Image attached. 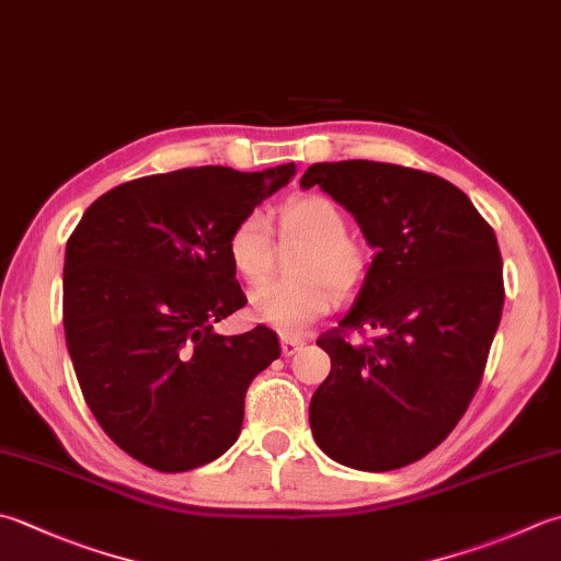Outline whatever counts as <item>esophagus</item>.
<instances>
[{"label":"esophagus","instance_id":"34e87169","mask_svg":"<svg viewBox=\"0 0 561 561\" xmlns=\"http://www.w3.org/2000/svg\"><path fill=\"white\" fill-rule=\"evenodd\" d=\"M304 347V340L301 337H291V335H282V353L291 357L294 353H299Z\"/></svg>","mask_w":561,"mask_h":561}]
</instances>
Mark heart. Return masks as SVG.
Masks as SVG:
<instances>
[{
    "label": "heart",
    "instance_id": "b5f03b06",
    "mask_svg": "<svg viewBox=\"0 0 561 561\" xmlns=\"http://www.w3.org/2000/svg\"><path fill=\"white\" fill-rule=\"evenodd\" d=\"M282 233L309 243L296 265L301 279H270L250 291V311L260 323L282 333H299L331 311L340 294L355 291L369 270L365 243L347 236V218L321 194L291 199L279 211ZM226 252L233 270L248 282H260L272 267V233L262 211H250L230 228Z\"/></svg>",
    "mask_w": 561,
    "mask_h": 561
}]
</instances>
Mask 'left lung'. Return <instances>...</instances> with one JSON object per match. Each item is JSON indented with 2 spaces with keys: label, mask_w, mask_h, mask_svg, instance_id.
Listing matches in <instances>:
<instances>
[{
  "label": "left lung",
  "mask_w": 561,
  "mask_h": 561,
  "mask_svg": "<svg viewBox=\"0 0 561 561\" xmlns=\"http://www.w3.org/2000/svg\"><path fill=\"white\" fill-rule=\"evenodd\" d=\"M313 184L377 248L353 309L316 340L331 375L309 405L313 437L362 471L419 462L484 377L506 299L496 233L462 190L423 170L316 162L301 178L304 190Z\"/></svg>",
  "instance_id": "8db88e82"
}]
</instances>
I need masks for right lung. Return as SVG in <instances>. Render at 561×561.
<instances>
[{"label":"right lung","instance_id":"1","mask_svg":"<svg viewBox=\"0 0 561 561\" xmlns=\"http://www.w3.org/2000/svg\"><path fill=\"white\" fill-rule=\"evenodd\" d=\"M184 168L99 196L65 250L62 323L96 423L138 462L190 471L221 457L243 425L245 393L279 357L267 325L218 335L248 304L230 228L294 178Z\"/></svg>","mask_w":561,"mask_h":561}]
</instances>
